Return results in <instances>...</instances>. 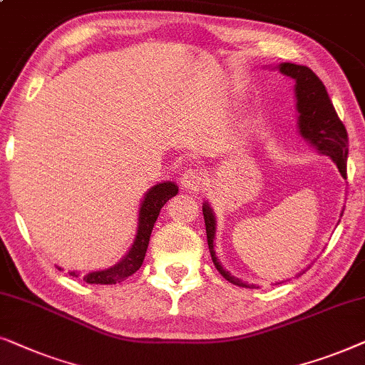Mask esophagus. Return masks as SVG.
<instances>
[{"label": "esophagus", "instance_id": "obj_1", "mask_svg": "<svg viewBox=\"0 0 365 365\" xmlns=\"http://www.w3.org/2000/svg\"><path fill=\"white\" fill-rule=\"evenodd\" d=\"M179 182H181L184 189H199L204 184V176L196 169H187V171H184L181 179H179Z\"/></svg>", "mask_w": 365, "mask_h": 365}]
</instances>
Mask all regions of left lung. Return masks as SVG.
I'll use <instances>...</instances> for the list:
<instances>
[{
  "instance_id": "1",
  "label": "left lung",
  "mask_w": 365,
  "mask_h": 365,
  "mask_svg": "<svg viewBox=\"0 0 365 365\" xmlns=\"http://www.w3.org/2000/svg\"><path fill=\"white\" fill-rule=\"evenodd\" d=\"M279 71L286 76L292 78L296 81L294 93H296V109L297 116V129L299 134L306 141L317 149L319 154L329 156L336 163L339 173L346 176L347 168V154H349V139L347 131L344 128L341 119H339L336 109H334L329 94L326 91L321 79L314 74L312 69L302 64L294 63H281L276 66ZM344 212V211H342ZM341 212V217H342ZM204 222H206V234H207V246L211 252L212 262L219 274L234 286L239 287H256L254 284L242 282L241 279L234 277L231 272L226 271L216 257L214 251V239H216V216H214L212 207L207 202L202 204ZM341 222V219H339ZM301 276V274H299Z\"/></svg>"
}]
</instances>
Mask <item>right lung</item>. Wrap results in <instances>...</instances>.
Returning a JSON list of instances; mask_svg holds the SVG:
<instances>
[{
  "label": "right lung",
  "instance_id": "right-lung-1",
  "mask_svg": "<svg viewBox=\"0 0 365 365\" xmlns=\"http://www.w3.org/2000/svg\"><path fill=\"white\" fill-rule=\"evenodd\" d=\"M178 191V186L171 181L158 182L151 189H148L141 201V206H139L136 236H134V241L131 247H129V251L126 252V256L111 267L88 272L83 277L84 281L88 284H118L126 281L129 276H133L141 267L144 256H146L149 237H151L154 222H156L159 212H161V207L169 199L176 196ZM69 276L78 277L79 274L71 271Z\"/></svg>",
  "mask_w": 365,
  "mask_h": 365
}]
</instances>
